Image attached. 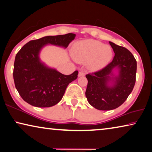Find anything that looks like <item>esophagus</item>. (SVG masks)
<instances>
[{
	"instance_id": "34e87169",
	"label": "esophagus",
	"mask_w": 152,
	"mask_h": 152,
	"mask_svg": "<svg viewBox=\"0 0 152 152\" xmlns=\"http://www.w3.org/2000/svg\"><path fill=\"white\" fill-rule=\"evenodd\" d=\"M85 76V73L83 72H79L78 73V77H81V76Z\"/></svg>"
}]
</instances>
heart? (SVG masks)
Listing matches in <instances>:
<instances>
[{"label": "heart", "mask_w": 152, "mask_h": 152, "mask_svg": "<svg viewBox=\"0 0 152 152\" xmlns=\"http://www.w3.org/2000/svg\"><path fill=\"white\" fill-rule=\"evenodd\" d=\"M74 60L78 63H87L88 69L98 72L104 68L113 57L111 47L103 45L99 41L86 39L77 42L72 50Z\"/></svg>", "instance_id": "b5f03b06"}]
</instances>
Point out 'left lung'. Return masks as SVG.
<instances>
[{"instance_id":"obj_1","label":"left lung","mask_w":152,"mask_h":152,"mask_svg":"<svg viewBox=\"0 0 152 152\" xmlns=\"http://www.w3.org/2000/svg\"><path fill=\"white\" fill-rule=\"evenodd\" d=\"M115 56L104 68L86 75L85 96L93 107L110 110L121 106L135 85L137 61L126 48L109 42Z\"/></svg>"}]
</instances>
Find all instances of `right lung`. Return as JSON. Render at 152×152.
Segmentation results:
<instances>
[{"label": "right lung", "instance_id": "1", "mask_svg": "<svg viewBox=\"0 0 152 152\" xmlns=\"http://www.w3.org/2000/svg\"><path fill=\"white\" fill-rule=\"evenodd\" d=\"M75 37L74 33L46 36L30 41L17 53L13 80L20 96L26 102L44 108L54 106L61 100L67 85L76 80L78 72L64 75L42 62L39 54L48 44L67 48Z\"/></svg>", "mask_w": 152, "mask_h": 152}]
</instances>
